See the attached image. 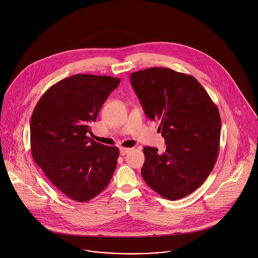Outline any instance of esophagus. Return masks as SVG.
<instances>
[{
	"label": "esophagus",
	"mask_w": 258,
	"mask_h": 258,
	"mask_svg": "<svg viewBox=\"0 0 258 258\" xmlns=\"http://www.w3.org/2000/svg\"><path fill=\"white\" fill-rule=\"evenodd\" d=\"M131 151L130 148H120V155L121 156H125L126 154H128Z\"/></svg>",
	"instance_id": "esophagus-1"
}]
</instances>
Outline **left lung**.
Instances as JSON below:
<instances>
[{"label": "left lung", "mask_w": 258, "mask_h": 258, "mask_svg": "<svg viewBox=\"0 0 258 258\" xmlns=\"http://www.w3.org/2000/svg\"><path fill=\"white\" fill-rule=\"evenodd\" d=\"M131 85L145 114L159 120L166 149L145 147V182L168 200L200 187L217 162L221 117L217 105L192 76L167 68L131 74Z\"/></svg>", "instance_id": "obj_1"}]
</instances>
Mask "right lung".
<instances>
[{
	"label": "right lung",
	"mask_w": 258,
	"mask_h": 258,
	"mask_svg": "<svg viewBox=\"0 0 258 258\" xmlns=\"http://www.w3.org/2000/svg\"><path fill=\"white\" fill-rule=\"evenodd\" d=\"M120 83L118 78L77 74L49 88L30 120V149L50 182L77 202H87L108 185L117 147L90 139V124Z\"/></svg>",
	"instance_id": "obj_1"
}]
</instances>
